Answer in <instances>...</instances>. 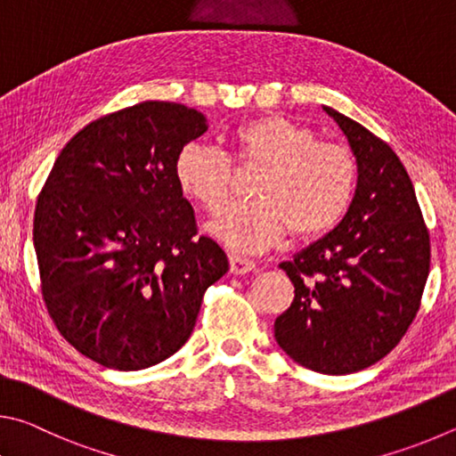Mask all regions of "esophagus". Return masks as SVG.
Returning a JSON list of instances; mask_svg holds the SVG:
<instances>
[{"label": "esophagus", "mask_w": 456, "mask_h": 456, "mask_svg": "<svg viewBox=\"0 0 456 456\" xmlns=\"http://www.w3.org/2000/svg\"><path fill=\"white\" fill-rule=\"evenodd\" d=\"M256 268V262L250 258L236 256V254H230V273L232 274H248Z\"/></svg>", "instance_id": "esophagus-1"}]
</instances>
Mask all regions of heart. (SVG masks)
Segmentation results:
<instances>
[{"label":"heart","mask_w":456,"mask_h":456,"mask_svg":"<svg viewBox=\"0 0 456 456\" xmlns=\"http://www.w3.org/2000/svg\"><path fill=\"white\" fill-rule=\"evenodd\" d=\"M240 164L262 167L254 182L256 202L230 206L208 232L240 254L274 248L286 232L302 238L324 234L337 224L353 200L356 159L353 151L318 142L314 132L281 116L242 124L232 134ZM174 178L183 196L208 212L228 202L230 162L204 143H186L175 156Z\"/></svg>","instance_id":"obj_1"}]
</instances>
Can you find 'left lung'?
I'll return each instance as SVG.
<instances>
[{
	"mask_svg": "<svg viewBox=\"0 0 456 456\" xmlns=\"http://www.w3.org/2000/svg\"><path fill=\"white\" fill-rule=\"evenodd\" d=\"M356 159V191L329 234L281 268L294 300L276 318L278 346L322 374H350L379 362L419 313L430 242L412 182L388 143L354 119L322 106Z\"/></svg>",
	"mask_w": 456,
	"mask_h": 456,
	"instance_id": "8db88e82",
	"label": "left lung"
}]
</instances>
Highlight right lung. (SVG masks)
I'll use <instances>...</instances> for the list:
<instances>
[{
	"label": "right lung",
	"instance_id": "obj_1",
	"mask_svg": "<svg viewBox=\"0 0 456 456\" xmlns=\"http://www.w3.org/2000/svg\"><path fill=\"white\" fill-rule=\"evenodd\" d=\"M206 116L142 102L71 138L37 198L34 246L47 310L84 356L142 370L186 345L208 286L228 273L174 178Z\"/></svg>",
	"mask_w": 456,
	"mask_h": 456
}]
</instances>
